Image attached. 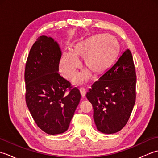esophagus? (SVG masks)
I'll return each mask as SVG.
<instances>
[{
	"label": "esophagus",
	"mask_w": 158,
	"mask_h": 158,
	"mask_svg": "<svg viewBox=\"0 0 158 158\" xmlns=\"http://www.w3.org/2000/svg\"><path fill=\"white\" fill-rule=\"evenodd\" d=\"M80 92L81 94V96L83 97H84L85 96V94H86V89L85 88H83V87H81V88H80Z\"/></svg>",
	"instance_id": "esophagus-1"
}]
</instances>
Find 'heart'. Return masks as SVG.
Here are the masks:
<instances>
[{
    "label": "heart",
    "instance_id": "b5f03b06",
    "mask_svg": "<svg viewBox=\"0 0 158 158\" xmlns=\"http://www.w3.org/2000/svg\"><path fill=\"white\" fill-rule=\"evenodd\" d=\"M118 50V44L115 38L109 35L103 34L93 36L77 43L74 47L73 53H64L60 61V69L66 78L75 75L81 63L78 57L84 58V64L89 72L100 75L111 66ZM89 73L83 70L77 74L74 81L81 84L88 80Z\"/></svg>",
    "mask_w": 158,
    "mask_h": 158
}]
</instances>
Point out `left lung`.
Masks as SVG:
<instances>
[{
    "instance_id": "left-lung-1",
    "label": "left lung",
    "mask_w": 158,
    "mask_h": 158,
    "mask_svg": "<svg viewBox=\"0 0 158 158\" xmlns=\"http://www.w3.org/2000/svg\"><path fill=\"white\" fill-rule=\"evenodd\" d=\"M136 82L132 53L126 49L86 94L100 132L113 134L126 125L136 101Z\"/></svg>"
}]
</instances>
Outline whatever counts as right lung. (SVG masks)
<instances>
[{
	"label": "right lung",
	"mask_w": 158,
	"mask_h": 158,
	"mask_svg": "<svg viewBox=\"0 0 158 158\" xmlns=\"http://www.w3.org/2000/svg\"><path fill=\"white\" fill-rule=\"evenodd\" d=\"M61 56L58 43L41 36L30 50L25 68L26 105L36 125L51 135L68 130L81 100L79 89L60 75Z\"/></svg>",
	"instance_id": "obj_1"
}]
</instances>
